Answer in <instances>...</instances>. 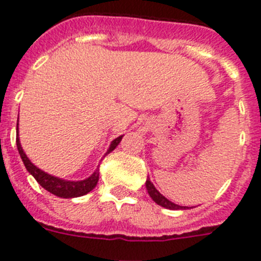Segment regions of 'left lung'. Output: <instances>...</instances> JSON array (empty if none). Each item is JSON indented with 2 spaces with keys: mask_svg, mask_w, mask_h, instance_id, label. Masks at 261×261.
<instances>
[{
  "mask_svg": "<svg viewBox=\"0 0 261 261\" xmlns=\"http://www.w3.org/2000/svg\"><path fill=\"white\" fill-rule=\"evenodd\" d=\"M145 186H147L149 196H151V198L153 199L154 203H157L159 205L164 206V208H168V210H186V206H180V205H177V204H174V203H171V201L168 200L165 196H163V195L160 194V192L156 190V187L153 186V183L149 180V178H147Z\"/></svg>",
  "mask_w": 261,
  "mask_h": 261,
  "instance_id": "8db88e82",
  "label": "left lung"
}]
</instances>
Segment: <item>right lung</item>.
<instances>
[{"mask_svg": "<svg viewBox=\"0 0 261 261\" xmlns=\"http://www.w3.org/2000/svg\"><path fill=\"white\" fill-rule=\"evenodd\" d=\"M16 133H18V123H16ZM122 140V136L114 139L110 144L109 149L105 154L110 153L113 151L114 148L119 144V142ZM16 147H18V151H19L20 157H22V161L24 164L25 169H27L32 175H34L35 179L39 182V185L41 187L49 191L50 194L56 195V196H60V198H78V196H83V195L88 194L90 191H92L96 187L98 182V169L91 175L90 178H87L84 180H78V182H74V180H63L61 178L53 177L50 174H46L45 171L40 170L39 168L34 165V164L28 160V157L25 156V153L23 152L22 145L19 143V138L16 136Z\"/></svg>", "mask_w": 261, "mask_h": 261, "instance_id": "add662e5", "label": "right lung"}]
</instances>
